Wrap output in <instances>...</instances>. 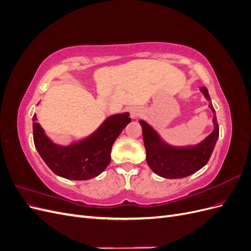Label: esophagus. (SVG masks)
<instances>
[{
	"instance_id": "obj_1",
	"label": "esophagus",
	"mask_w": 251,
	"mask_h": 251,
	"mask_svg": "<svg viewBox=\"0 0 251 251\" xmlns=\"http://www.w3.org/2000/svg\"><path fill=\"white\" fill-rule=\"evenodd\" d=\"M128 112H130L131 118H133V119L138 118L139 116H141V114H142V110L138 107H132V108H130V110H128Z\"/></svg>"
}]
</instances>
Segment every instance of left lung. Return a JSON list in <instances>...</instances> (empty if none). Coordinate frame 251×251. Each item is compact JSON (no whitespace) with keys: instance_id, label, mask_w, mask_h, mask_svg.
Returning a JSON list of instances; mask_svg holds the SVG:
<instances>
[{"instance_id":"obj_1","label":"left lung","mask_w":251,"mask_h":251,"mask_svg":"<svg viewBox=\"0 0 251 251\" xmlns=\"http://www.w3.org/2000/svg\"><path fill=\"white\" fill-rule=\"evenodd\" d=\"M206 100H210L208 91L205 87L200 89ZM208 107L214 113L215 128L205 140L195 147L174 148L164 143L153 127L146 121L140 120L143 142L147 151V162L159 176L166 179H178L189 176L202 169L209 160L219 137V125L216 111L209 102Z\"/></svg>"}]
</instances>
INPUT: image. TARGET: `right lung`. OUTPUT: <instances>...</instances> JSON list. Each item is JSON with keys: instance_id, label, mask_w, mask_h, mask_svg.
I'll return each mask as SVG.
<instances>
[{"instance_id": "add662e5", "label": "right lung", "mask_w": 251, "mask_h": 251, "mask_svg": "<svg viewBox=\"0 0 251 251\" xmlns=\"http://www.w3.org/2000/svg\"><path fill=\"white\" fill-rule=\"evenodd\" d=\"M130 114L113 115L90 137L69 147L53 143L44 133L36 115H33V141L35 149L48 168L58 176L70 180H88L98 176L111 161L114 141L131 123Z\"/></svg>"}]
</instances>
